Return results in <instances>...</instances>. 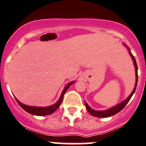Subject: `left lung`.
Here are the masks:
<instances>
[{
  "label": "left lung",
  "instance_id": "8db88e82",
  "mask_svg": "<svg viewBox=\"0 0 146 146\" xmlns=\"http://www.w3.org/2000/svg\"><path fill=\"white\" fill-rule=\"evenodd\" d=\"M123 45H125V46L126 47V48L128 49V51H129V55L131 56V59H132V60H133V62H134V68H135L136 82H135V85H134V90H133L132 92H131V93L129 95V96L127 98H126V99L124 100V101H123L122 102H120V103L118 104L115 105V106H112V107H111V108L108 109V110H101V111H98V110H93V109L91 108L90 106L87 104V103L86 102V101H84V104H85V106H86V108H87V111H88L89 112H90V115H92V116H95V117H110V116H112V115H115V114L118 113L119 111H121V110H122L125 107V106L127 104L128 102L130 101L131 98L132 97L133 94H134V92H135V90H136V87H137V76H137V62H136V60H135V58L134 57V56L132 55V54H131V51H130V49L129 48V47H128L127 45L125 44V43H123Z\"/></svg>",
  "mask_w": 146,
  "mask_h": 146
}]
</instances>
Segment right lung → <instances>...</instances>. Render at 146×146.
<instances>
[{
  "label": "right lung",
  "instance_id": "obj_1",
  "mask_svg": "<svg viewBox=\"0 0 146 146\" xmlns=\"http://www.w3.org/2000/svg\"><path fill=\"white\" fill-rule=\"evenodd\" d=\"M74 82H75L74 81L70 82V83H68V84L64 87V90H63L62 92V94H61L60 98H59V99L58 100L56 103L51 105V106H45V107H42V106H28V105L23 104L21 103V102L19 101L17 98H15V99L17 100L18 104L20 105V106H21V107H22L25 111L29 112V114H31V115H37V116H44V115H51L52 113H54V111L59 108L61 103H62V101L63 100V97H64V93L66 92V91L68 90V89L69 88L70 86L72 85Z\"/></svg>",
  "mask_w": 146,
  "mask_h": 146
}]
</instances>
